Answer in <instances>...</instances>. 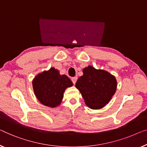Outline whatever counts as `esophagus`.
<instances>
[{"label": "esophagus", "instance_id": "1", "mask_svg": "<svg viewBox=\"0 0 147 147\" xmlns=\"http://www.w3.org/2000/svg\"><path fill=\"white\" fill-rule=\"evenodd\" d=\"M71 80H72V81H73V84H74L76 83V80H77V77H76V76H74V77H73V78H71Z\"/></svg>", "mask_w": 147, "mask_h": 147}]
</instances>
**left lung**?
I'll list each match as a JSON object with an SVG mask.
<instances>
[{
	"mask_svg": "<svg viewBox=\"0 0 147 147\" xmlns=\"http://www.w3.org/2000/svg\"><path fill=\"white\" fill-rule=\"evenodd\" d=\"M75 86L90 109H100L108 104L117 90L115 76L104 70L88 66L82 70Z\"/></svg>",
	"mask_w": 147,
	"mask_h": 147,
	"instance_id": "8db88e82",
	"label": "left lung"
}]
</instances>
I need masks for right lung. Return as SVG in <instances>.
Returning a JSON list of instances; mask_svg holds the SVG:
<instances>
[{"label":"right lung","mask_w":147,"mask_h":147,"mask_svg":"<svg viewBox=\"0 0 147 147\" xmlns=\"http://www.w3.org/2000/svg\"><path fill=\"white\" fill-rule=\"evenodd\" d=\"M73 82L65 74H60L54 67L35 76L32 80L34 94L45 106L57 107L61 104L67 88L73 86Z\"/></svg>","instance_id":"obj_1"}]
</instances>
